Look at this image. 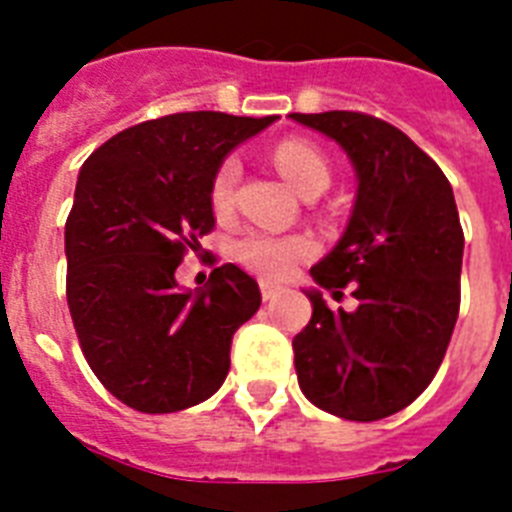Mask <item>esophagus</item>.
<instances>
[{
    "label": "esophagus",
    "mask_w": 512,
    "mask_h": 512,
    "mask_svg": "<svg viewBox=\"0 0 512 512\" xmlns=\"http://www.w3.org/2000/svg\"><path fill=\"white\" fill-rule=\"evenodd\" d=\"M260 292H263L265 303H268V300H276V297H279V287H273V284H268V281H263V284H260Z\"/></svg>",
    "instance_id": "34e87169"
}]
</instances>
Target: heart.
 <instances>
[{
  "label": "heart",
  "instance_id": "b5f03b06",
  "mask_svg": "<svg viewBox=\"0 0 512 512\" xmlns=\"http://www.w3.org/2000/svg\"><path fill=\"white\" fill-rule=\"evenodd\" d=\"M273 164L300 196L327 191L329 180H332V170H329L324 154L305 140L279 143L273 151ZM239 175V159L236 156L223 159V164L217 167L215 177H212V188H209V199H212L215 209H220V212L231 209ZM231 252L247 271L276 281L289 276L297 263H303L313 255V241L305 239V236H279V233L249 228L233 239Z\"/></svg>",
  "mask_w": 512,
  "mask_h": 512
}]
</instances>
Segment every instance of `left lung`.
Listing matches in <instances>:
<instances>
[{"instance_id": "obj_1", "label": "left lung", "mask_w": 512, "mask_h": 512, "mask_svg": "<svg viewBox=\"0 0 512 512\" xmlns=\"http://www.w3.org/2000/svg\"><path fill=\"white\" fill-rule=\"evenodd\" d=\"M348 154L358 177L348 228L311 268L324 289L353 287L356 311L313 316L292 340L305 398L342 420L409 406L436 377L460 313L462 236L452 185L404 132L358 111L289 114Z\"/></svg>"}]
</instances>
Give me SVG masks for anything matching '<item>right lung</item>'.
<instances>
[{
  "label": "right lung",
  "mask_w": 512,
  "mask_h": 512,
  "mask_svg": "<svg viewBox=\"0 0 512 512\" xmlns=\"http://www.w3.org/2000/svg\"><path fill=\"white\" fill-rule=\"evenodd\" d=\"M276 116L188 111L135 124L84 162L66 220V297L103 388L146 414L207 401L231 369L236 329L260 308L252 276L225 263L177 289L188 249L215 228L212 177Z\"/></svg>",
  "instance_id": "right-lung-1"
}]
</instances>
